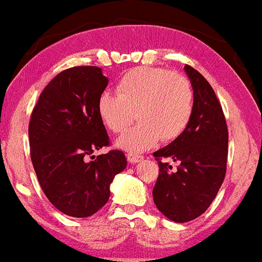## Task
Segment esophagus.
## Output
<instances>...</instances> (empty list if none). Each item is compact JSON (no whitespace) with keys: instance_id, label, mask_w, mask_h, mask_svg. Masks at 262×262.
Segmentation results:
<instances>
[{"instance_id":"34e87169","label":"esophagus","mask_w":262,"mask_h":262,"mask_svg":"<svg viewBox=\"0 0 262 262\" xmlns=\"http://www.w3.org/2000/svg\"><path fill=\"white\" fill-rule=\"evenodd\" d=\"M126 159H128L129 163L134 164V163H139V161H142L143 160V156L142 155H138V154L129 152V154H126Z\"/></svg>"}]
</instances>
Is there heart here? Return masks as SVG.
Wrapping results in <instances>:
<instances>
[{"instance_id":"heart-1","label":"heart","mask_w":262,"mask_h":262,"mask_svg":"<svg viewBox=\"0 0 262 262\" xmlns=\"http://www.w3.org/2000/svg\"><path fill=\"white\" fill-rule=\"evenodd\" d=\"M116 93H102L97 110L102 123L114 133L125 130L137 114L138 124L117 139V146L126 151L148 150L161 138L173 141L191 120V84L182 75L164 68H134L120 79Z\"/></svg>"}]
</instances>
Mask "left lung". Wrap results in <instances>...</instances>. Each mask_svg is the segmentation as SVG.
<instances>
[{"label": "left lung", "instance_id": "obj_1", "mask_svg": "<svg viewBox=\"0 0 262 262\" xmlns=\"http://www.w3.org/2000/svg\"><path fill=\"white\" fill-rule=\"evenodd\" d=\"M194 90L189 125L170 145L154 152L159 176L152 190L159 211L174 222L204 213L216 198L226 173L227 132L221 103L204 76L185 66ZM179 163L173 168L166 159Z\"/></svg>", "mask_w": 262, "mask_h": 262}]
</instances>
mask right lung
Wrapping results in <instances>:
<instances>
[{
    "mask_svg": "<svg viewBox=\"0 0 262 262\" xmlns=\"http://www.w3.org/2000/svg\"><path fill=\"white\" fill-rule=\"evenodd\" d=\"M108 80L102 68L77 66L58 73L40 94L29 120L31 160L43 194L71 217H89L110 198V185L126 167L123 151L108 147L98 98Z\"/></svg>",
    "mask_w": 262,
    "mask_h": 262,
    "instance_id": "right-lung-1",
    "label": "right lung"
}]
</instances>
